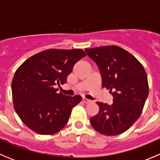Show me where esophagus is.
Here are the masks:
<instances>
[{
    "label": "esophagus",
    "instance_id": "obj_1",
    "mask_svg": "<svg viewBox=\"0 0 160 160\" xmlns=\"http://www.w3.org/2000/svg\"><path fill=\"white\" fill-rule=\"evenodd\" d=\"M83 101L85 103V104H88V103H90V101H91L89 99H87V98H83Z\"/></svg>",
    "mask_w": 160,
    "mask_h": 160
}]
</instances>
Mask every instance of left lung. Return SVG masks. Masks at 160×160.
<instances>
[{
	"instance_id": "8db88e82",
	"label": "left lung",
	"mask_w": 160,
	"mask_h": 160,
	"mask_svg": "<svg viewBox=\"0 0 160 160\" xmlns=\"http://www.w3.org/2000/svg\"><path fill=\"white\" fill-rule=\"evenodd\" d=\"M85 51L99 68L102 87L113 96L111 105L97 102L99 112L90 118V124L103 135L123 133L138 120L149 95L146 70L135 56L117 46Z\"/></svg>"
}]
</instances>
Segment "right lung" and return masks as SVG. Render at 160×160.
I'll return each instance as SVG.
<instances>
[{"instance_id": "right-lung-1", "label": "right lung", "mask_w": 160, "mask_h": 160, "mask_svg": "<svg viewBox=\"0 0 160 160\" xmlns=\"http://www.w3.org/2000/svg\"><path fill=\"white\" fill-rule=\"evenodd\" d=\"M85 56L80 49H47L31 56L18 68L11 83L13 104L31 130L52 135L67 125L82 98L58 93L54 85L67 83L73 66Z\"/></svg>"}]
</instances>
